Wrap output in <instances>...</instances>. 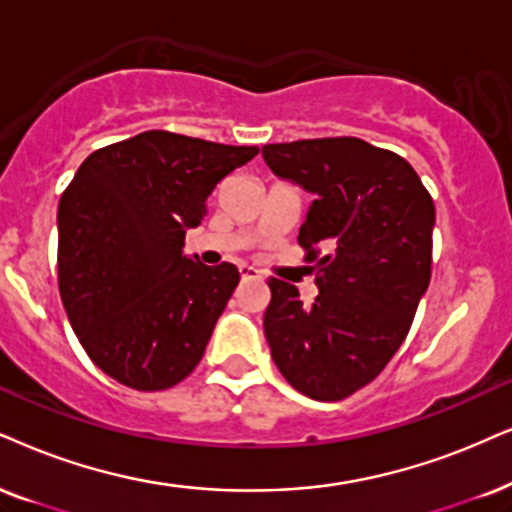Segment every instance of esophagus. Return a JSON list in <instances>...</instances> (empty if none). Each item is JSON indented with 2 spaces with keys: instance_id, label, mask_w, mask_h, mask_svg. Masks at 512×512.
<instances>
[{
  "instance_id": "34e87169",
  "label": "esophagus",
  "mask_w": 512,
  "mask_h": 512,
  "mask_svg": "<svg viewBox=\"0 0 512 512\" xmlns=\"http://www.w3.org/2000/svg\"><path fill=\"white\" fill-rule=\"evenodd\" d=\"M241 278H243V281H255V278H262V274L255 267H248V264H243Z\"/></svg>"
}]
</instances>
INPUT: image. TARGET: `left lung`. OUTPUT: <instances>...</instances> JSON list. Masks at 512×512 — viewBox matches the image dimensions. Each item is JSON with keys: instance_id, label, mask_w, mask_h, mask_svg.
<instances>
[{"instance_id": "8db88e82", "label": "left lung", "mask_w": 512, "mask_h": 512, "mask_svg": "<svg viewBox=\"0 0 512 512\" xmlns=\"http://www.w3.org/2000/svg\"><path fill=\"white\" fill-rule=\"evenodd\" d=\"M262 158L314 196L297 243L319 288L304 307L295 286L269 278L271 359L307 397L345 399L409 333L430 283L435 203L404 158L354 137L269 144Z\"/></svg>"}]
</instances>
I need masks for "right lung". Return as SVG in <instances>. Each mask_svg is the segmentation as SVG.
<instances>
[{
	"label": "right lung",
	"mask_w": 512,
	"mask_h": 512,
	"mask_svg": "<svg viewBox=\"0 0 512 512\" xmlns=\"http://www.w3.org/2000/svg\"><path fill=\"white\" fill-rule=\"evenodd\" d=\"M257 146L151 129L99 148L58 203V288L89 359L141 392L181 383L241 274L181 255L205 200Z\"/></svg>",
	"instance_id": "1"
}]
</instances>
